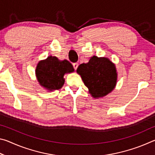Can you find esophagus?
<instances>
[{
  "instance_id": "1",
  "label": "esophagus",
  "mask_w": 155,
  "mask_h": 155,
  "mask_svg": "<svg viewBox=\"0 0 155 155\" xmlns=\"http://www.w3.org/2000/svg\"><path fill=\"white\" fill-rule=\"evenodd\" d=\"M78 66V63H74V64H73V67H74V68L75 70L77 69V68Z\"/></svg>"
}]
</instances>
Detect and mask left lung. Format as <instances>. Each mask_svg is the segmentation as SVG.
Segmentation results:
<instances>
[{"instance_id": "8db88e82", "label": "left lung", "mask_w": 155, "mask_h": 155, "mask_svg": "<svg viewBox=\"0 0 155 155\" xmlns=\"http://www.w3.org/2000/svg\"><path fill=\"white\" fill-rule=\"evenodd\" d=\"M77 72L94 98L106 96L116 86V67L107 57H91L87 64L78 65Z\"/></svg>"}]
</instances>
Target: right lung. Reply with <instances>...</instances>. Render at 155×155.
I'll list each match as a JSON object with an SVG mask.
<instances>
[{
    "label": "right lung",
    "instance_id": "add662e5",
    "mask_svg": "<svg viewBox=\"0 0 155 155\" xmlns=\"http://www.w3.org/2000/svg\"><path fill=\"white\" fill-rule=\"evenodd\" d=\"M74 72L71 63L66 59L60 61L49 56L37 64L35 75L39 84L48 91L59 90L64 85V75Z\"/></svg>",
    "mask_w": 155,
    "mask_h": 155
}]
</instances>
